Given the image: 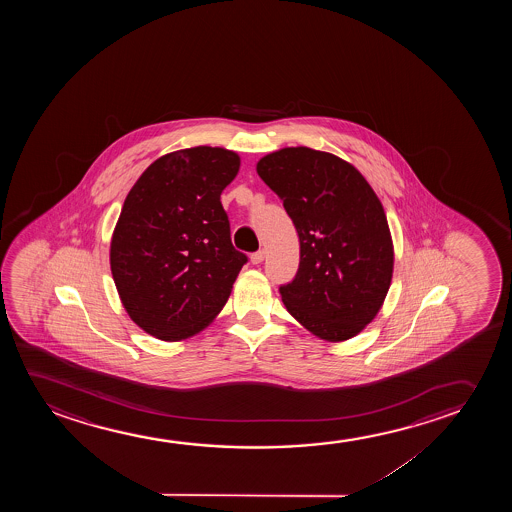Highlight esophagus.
<instances>
[{"label":"esophagus","instance_id":"obj_1","mask_svg":"<svg viewBox=\"0 0 512 512\" xmlns=\"http://www.w3.org/2000/svg\"><path fill=\"white\" fill-rule=\"evenodd\" d=\"M264 259H266V252H264V250H259V252H255L250 255L252 264H260V262H262Z\"/></svg>","mask_w":512,"mask_h":512}]
</instances>
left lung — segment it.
Wrapping results in <instances>:
<instances>
[{"instance_id":"8db88e82","label":"left lung","mask_w":512,"mask_h":512,"mask_svg":"<svg viewBox=\"0 0 512 512\" xmlns=\"http://www.w3.org/2000/svg\"><path fill=\"white\" fill-rule=\"evenodd\" d=\"M257 173L283 199L301 243L299 271L280 287L288 313L323 341L357 336L392 283V234L376 192L350 162L308 147L264 155Z\"/></svg>"}]
</instances>
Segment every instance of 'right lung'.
<instances>
[{
	"instance_id": "right-lung-1",
	"label": "right lung",
	"mask_w": 512,
	"mask_h": 512,
	"mask_svg": "<svg viewBox=\"0 0 512 512\" xmlns=\"http://www.w3.org/2000/svg\"><path fill=\"white\" fill-rule=\"evenodd\" d=\"M239 166L227 148H183L152 162L129 190L110 267L127 315L150 336H196L229 299L246 255L232 246L220 196Z\"/></svg>"
}]
</instances>
